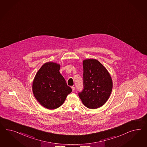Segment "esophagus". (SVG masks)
I'll list each match as a JSON object with an SVG mask.
<instances>
[{
  "mask_svg": "<svg viewBox=\"0 0 147 147\" xmlns=\"http://www.w3.org/2000/svg\"><path fill=\"white\" fill-rule=\"evenodd\" d=\"M71 89H72V91H74L75 90V89H76V88L74 86H71Z\"/></svg>",
  "mask_w": 147,
  "mask_h": 147,
  "instance_id": "34e87169",
  "label": "esophagus"
}]
</instances>
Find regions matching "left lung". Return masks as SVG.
I'll return each instance as SVG.
<instances>
[{
	"label": "left lung",
	"instance_id": "1",
	"mask_svg": "<svg viewBox=\"0 0 147 147\" xmlns=\"http://www.w3.org/2000/svg\"><path fill=\"white\" fill-rule=\"evenodd\" d=\"M84 89L79 93L84 106L95 109L107 102L112 89V80L106 68L95 59L83 61Z\"/></svg>",
	"mask_w": 147,
	"mask_h": 147
}]
</instances>
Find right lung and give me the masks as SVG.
<instances>
[{
  "label": "right lung",
  "instance_id": "obj_1",
  "mask_svg": "<svg viewBox=\"0 0 147 147\" xmlns=\"http://www.w3.org/2000/svg\"><path fill=\"white\" fill-rule=\"evenodd\" d=\"M59 64L48 62L37 72L32 82V92L37 100L48 109L60 107L71 92L60 74Z\"/></svg>",
  "mask_w": 147,
  "mask_h": 147
}]
</instances>
